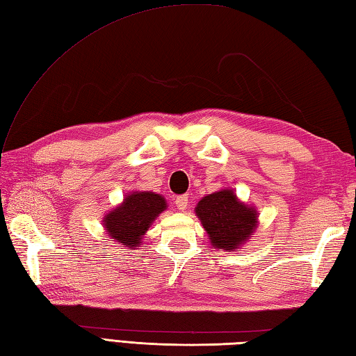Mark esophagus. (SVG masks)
<instances>
[{"instance_id": "obj_1", "label": "esophagus", "mask_w": 356, "mask_h": 356, "mask_svg": "<svg viewBox=\"0 0 356 356\" xmlns=\"http://www.w3.org/2000/svg\"><path fill=\"white\" fill-rule=\"evenodd\" d=\"M175 203H176L179 211H185L188 203H189L188 195H179V197H176V202H175Z\"/></svg>"}]
</instances>
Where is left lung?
Masks as SVG:
<instances>
[{"label": "left lung", "mask_w": 356, "mask_h": 356, "mask_svg": "<svg viewBox=\"0 0 356 356\" xmlns=\"http://www.w3.org/2000/svg\"><path fill=\"white\" fill-rule=\"evenodd\" d=\"M197 217L217 249L232 250L247 241L256 227V211L238 202L230 189L203 197L195 208Z\"/></svg>", "instance_id": "1"}]
</instances>
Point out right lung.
Listing matches in <instances>:
<instances>
[{"instance_id":"obj_1","label":"right lung","mask_w":356,"mask_h":356,"mask_svg":"<svg viewBox=\"0 0 356 356\" xmlns=\"http://www.w3.org/2000/svg\"><path fill=\"white\" fill-rule=\"evenodd\" d=\"M167 208L163 197L153 193H131L121 206L107 213L104 227L111 241L136 249L154 218Z\"/></svg>"}]
</instances>
